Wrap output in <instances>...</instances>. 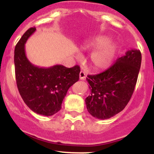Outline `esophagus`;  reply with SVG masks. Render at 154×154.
Wrapping results in <instances>:
<instances>
[{
    "label": "esophagus",
    "instance_id": "obj_1",
    "mask_svg": "<svg viewBox=\"0 0 154 154\" xmlns=\"http://www.w3.org/2000/svg\"><path fill=\"white\" fill-rule=\"evenodd\" d=\"M86 73L84 72V71H81L80 72V80H85V78H86Z\"/></svg>",
    "mask_w": 154,
    "mask_h": 154
}]
</instances>
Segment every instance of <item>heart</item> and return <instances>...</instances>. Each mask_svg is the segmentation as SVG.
I'll list each match as a JSON object with an SVG mask.
<instances>
[{
  "label": "heart",
  "mask_w": 154,
  "mask_h": 154,
  "mask_svg": "<svg viewBox=\"0 0 154 154\" xmlns=\"http://www.w3.org/2000/svg\"><path fill=\"white\" fill-rule=\"evenodd\" d=\"M109 38L106 35H99L88 42L85 46V49L93 51L89 57L90 65L94 70H103L111 65L115 54L116 45L109 42Z\"/></svg>",
  "instance_id": "b5f03b06"
}]
</instances>
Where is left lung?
Segmentation results:
<instances>
[{
  "label": "left lung",
  "instance_id": "obj_1",
  "mask_svg": "<svg viewBox=\"0 0 154 154\" xmlns=\"http://www.w3.org/2000/svg\"><path fill=\"white\" fill-rule=\"evenodd\" d=\"M141 63L140 51L132 49L103 72L87 76L90 94L85 101L93 117L108 119L125 108L134 91Z\"/></svg>",
  "mask_w": 154,
  "mask_h": 154
}]
</instances>
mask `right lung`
Returning <instances> with one entry per match:
<instances>
[{"label":"right lung","instance_id":"1","mask_svg":"<svg viewBox=\"0 0 154 154\" xmlns=\"http://www.w3.org/2000/svg\"><path fill=\"white\" fill-rule=\"evenodd\" d=\"M35 29H27L15 46V79L27 106L37 114L51 116L61 109L68 88L79 80L80 68H66L62 65L40 68L32 65L26 56L25 43Z\"/></svg>","mask_w":154,"mask_h":154}]
</instances>
